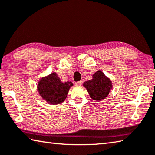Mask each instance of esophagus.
<instances>
[{
  "label": "esophagus",
  "instance_id": "obj_1",
  "mask_svg": "<svg viewBox=\"0 0 155 155\" xmlns=\"http://www.w3.org/2000/svg\"><path fill=\"white\" fill-rule=\"evenodd\" d=\"M82 84H83V81H77V82L75 83V85L81 86V85H82Z\"/></svg>",
  "mask_w": 155,
  "mask_h": 155
}]
</instances>
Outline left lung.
I'll use <instances>...</instances> for the list:
<instances>
[{"mask_svg": "<svg viewBox=\"0 0 155 155\" xmlns=\"http://www.w3.org/2000/svg\"><path fill=\"white\" fill-rule=\"evenodd\" d=\"M83 86L87 89L92 100L96 101L106 98L112 88L111 81L101 70L93 75L91 80L85 81Z\"/></svg>", "mask_w": 155, "mask_h": 155, "instance_id": "8db88e82", "label": "left lung"}]
</instances>
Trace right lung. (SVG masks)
<instances>
[{
    "mask_svg": "<svg viewBox=\"0 0 155 155\" xmlns=\"http://www.w3.org/2000/svg\"><path fill=\"white\" fill-rule=\"evenodd\" d=\"M73 84L67 81L61 83L56 73L42 78L38 83V91L41 97L49 104H58L66 100L70 87Z\"/></svg>",
    "mask_w": 155,
    "mask_h": 155,
    "instance_id": "1",
    "label": "right lung"
}]
</instances>
